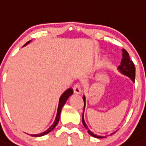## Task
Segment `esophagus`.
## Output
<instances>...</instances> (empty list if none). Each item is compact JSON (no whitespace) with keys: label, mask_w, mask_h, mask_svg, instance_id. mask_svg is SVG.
<instances>
[{"label":"esophagus","mask_w":146,"mask_h":146,"mask_svg":"<svg viewBox=\"0 0 146 146\" xmlns=\"http://www.w3.org/2000/svg\"><path fill=\"white\" fill-rule=\"evenodd\" d=\"M73 92H74L75 94H80L82 93V88H81L80 85L79 84H75V85L73 86Z\"/></svg>","instance_id":"esophagus-1"}]
</instances>
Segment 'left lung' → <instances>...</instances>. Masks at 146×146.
<instances>
[{
  "label": "left lung",
  "instance_id": "obj_1",
  "mask_svg": "<svg viewBox=\"0 0 146 146\" xmlns=\"http://www.w3.org/2000/svg\"><path fill=\"white\" fill-rule=\"evenodd\" d=\"M117 70H118L119 72L121 73V74L125 75V76L128 77L131 79V80L133 81V82H135V67L134 64H133V61L131 60V58H130L129 54L126 51L123 49L122 50V59L121 60L120 65L117 67ZM83 99L84 101V112L83 115H82V123H83L84 126H85V128L88 130V133L90 134L91 136L94 137L95 138H106L108 136H99V135L94 134L90 130L88 129V126L86 124L85 120H84V110H85L86 107V96H83ZM116 132V131H115ZM113 132L110 134V135H113L114 133Z\"/></svg>",
  "mask_w": 146,
  "mask_h": 146
}]
</instances>
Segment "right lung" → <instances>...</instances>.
I'll list each match as a JSON object with an SVG mask.
<instances>
[{"mask_svg": "<svg viewBox=\"0 0 146 146\" xmlns=\"http://www.w3.org/2000/svg\"><path fill=\"white\" fill-rule=\"evenodd\" d=\"M31 41H28L27 43H26V44L24 45V47L26 46V45H27V44H29V43ZM73 89H72V88H68L66 91H64V93H63L62 95L60 96V99H59V103H58V107L57 113H56V119H55V120H54L53 124H52V125L48 129H47L46 131H44V132H43V133H39V134H36V135L31 134V136L35 137H42V136H43V135H45L48 134L49 133H50L51 131H52V130H53L54 128L56 127V125H57L58 123V122H59L60 116V112H61V110H62V108H63V106H64V105L65 104L66 101H67V99H68V97H69L70 96L73 94Z\"/></svg>", "mask_w": 146, "mask_h": 146, "instance_id": "add662e5", "label": "right lung"}]
</instances>
